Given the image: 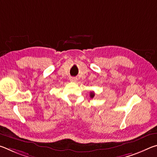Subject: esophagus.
Masks as SVG:
<instances>
[{
	"label": "esophagus",
	"instance_id": "esophagus-1",
	"mask_svg": "<svg viewBox=\"0 0 157 157\" xmlns=\"http://www.w3.org/2000/svg\"><path fill=\"white\" fill-rule=\"evenodd\" d=\"M70 80H71V82H75L77 81V78H73V77H71V78H70Z\"/></svg>",
	"mask_w": 157,
	"mask_h": 157
}]
</instances>
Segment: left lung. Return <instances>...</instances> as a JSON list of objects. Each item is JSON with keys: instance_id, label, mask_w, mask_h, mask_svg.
I'll use <instances>...</instances> for the list:
<instances>
[{"instance_id": "8db88e82", "label": "left lung", "mask_w": 157, "mask_h": 157, "mask_svg": "<svg viewBox=\"0 0 157 157\" xmlns=\"http://www.w3.org/2000/svg\"><path fill=\"white\" fill-rule=\"evenodd\" d=\"M94 95H95V94H94V92H91V94H90V97H91V98H93L94 97Z\"/></svg>"}]
</instances>
